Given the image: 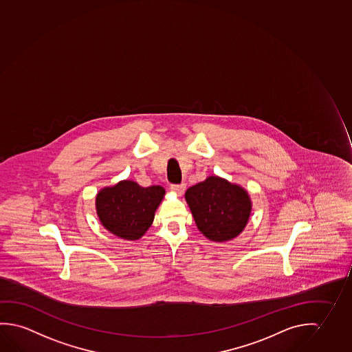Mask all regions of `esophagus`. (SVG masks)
<instances>
[{"label": "esophagus", "mask_w": 352, "mask_h": 352, "mask_svg": "<svg viewBox=\"0 0 352 352\" xmlns=\"http://www.w3.org/2000/svg\"><path fill=\"white\" fill-rule=\"evenodd\" d=\"M184 190H186V184H173L171 186V190H173V193H176V195H182L184 193Z\"/></svg>", "instance_id": "obj_1"}]
</instances>
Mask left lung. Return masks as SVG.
Here are the masks:
<instances>
[{"label": "left lung", "mask_w": 352, "mask_h": 352, "mask_svg": "<svg viewBox=\"0 0 352 352\" xmlns=\"http://www.w3.org/2000/svg\"><path fill=\"white\" fill-rule=\"evenodd\" d=\"M184 199L197 228L212 242L234 240L245 230L251 217L248 190L215 175L190 187Z\"/></svg>", "instance_id": "obj_1"}]
</instances>
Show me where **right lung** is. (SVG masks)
<instances>
[{"label": "right lung", "mask_w": 352, "mask_h": 352, "mask_svg": "<svg viewBox=\"0 0 352 352\" xmlns=\"http://www.w3.org/2000/svg\"><path fill=\"white\" fill-rule=\"evenodd\" d=\"M165 193L162 186L144 188L135 181L122 179L98 192L95 209L109 232L122 240H140L154 221Z\"/></svg>", "instance_id": "right-lung-1"}]
</instances>
